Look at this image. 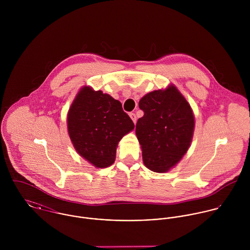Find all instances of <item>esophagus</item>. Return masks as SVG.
I'll return each mask as SVG.
<instances>
[{"label": "esophagus", "instance_id": "obj_1", "mask_svg": "<svg viewBox=\"0 0 250 250\" xmlns=\"http://www.w3.org/2000/svg\"><path fill=\"white\" fill-rule=\"evenodd\" d=\"M130 117L132 118L133 122L136 124V122H137V116H136V114H135L134 112H131V113H130Z\"/></svg>", "mask_w": 250, "mask_h": 250}]
</instances>
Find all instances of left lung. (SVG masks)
Listing matches in <instances>:
<instances>
[{
	"label": "left lung",
	"instance_id": "8db88e82",
	"mask_svg": "<svg viewBox=\"0 0 250 250\" xmlns=\"http://www.w3.org/2000/svg\"><path fill=\"white\" fill-rule=\"evenodd\" d=\"M139 107L144 114L137 122L136 134L143 163L152 171L167 172L178 164L191 143V107L173 85L146 94Z\"/></svg>",
	"mask_w": 250,
	"mask_h": 250
}]
</instances>
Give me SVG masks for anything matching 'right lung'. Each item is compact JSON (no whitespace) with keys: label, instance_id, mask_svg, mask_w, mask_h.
I'll return each mask as SVG.
<instances>
[{"label":"right lung","instance_id":"obj_1","mask_svg":"<svg viewBox=\"0 0 250 250\" xmlns=\"http://www.w3.org/2000/svg\"><path fill=\"white\" fill-rule=\"evenodd\" d=\"M67 127L76 151L94 167L105 168L114 163L117 144L135 125L118 100L84 86L72 103Z\"/></svg>","mask_w":250,"mask_h":250}]
</instances>
